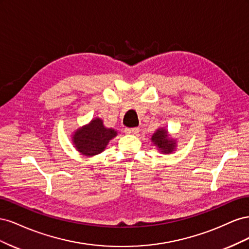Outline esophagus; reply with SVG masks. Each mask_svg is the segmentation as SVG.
I'll return each mask as SVG.
<instances>
[{
	"mask_svg": "<svg viewBox=\"0 0 249 249\" xmlns=\"http://www.w3.org/2000/svg\"><path fill=\"white\" fill-rule=\"evenodd\" d=\"M124 132L129 135H137L139 133L138 127H133V129H125Z\"/></svg>",
	"mask_w": 249,
	"mask_h": 249,
	"instance_id": "esophagus-1",
	"label": "esophagus"
}]
</instances>
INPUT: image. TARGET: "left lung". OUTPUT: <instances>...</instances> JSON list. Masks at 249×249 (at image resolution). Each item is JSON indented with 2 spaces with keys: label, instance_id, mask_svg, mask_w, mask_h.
Masks as SVG:
<instances>
[{
  "label": "left lung",
  "instance_id": "8db88e82",
  "mask_svg": "<svg viewBox=\"0 0 249 249\" xmlns=\"http://www.w3.org/2000/svg\"><path fill=\"white\" fill-rule=\"evenodd\" d=\"M150 141L153 142L156 148L162 154H171L175 152L178 146L177 139L171 137L168 130L164 126L157 129L152 138H150Z\"/></svg>",
  "mask_w": 249,
  "mask_h": 249
}]
</instances>
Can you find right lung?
<instances>
[{
	"label": "right lung",
	"instance_id": "obj_1",
	"mask_svg": "<svg viewBox=\"0 0 249 249\" xmlns=\"http://www.w3.org/2000/svg\"><path fill=\"white\" fill-rule=\"evenodd\" d=\"M117 136V131L105 126L103 119L95 117L90 123L78 127L71 134L72 145L78 152L86 157H92L103 153L108 143Z\"/></svg>",
	"mask_w": 249,
	"mask_h": 249
}]
</instances>
